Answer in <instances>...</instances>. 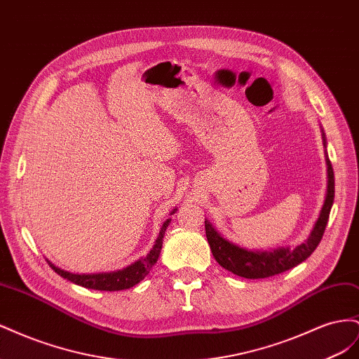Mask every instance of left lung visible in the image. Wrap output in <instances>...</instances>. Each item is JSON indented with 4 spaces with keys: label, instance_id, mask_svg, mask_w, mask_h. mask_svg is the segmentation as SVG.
I'll return each mask as SVG.
<instances>
[{
    "label": "left lung",
    "instance_id": "left-lung-1",
    "mask_svg": "<svg viewBox=\"0 0 359 359\" xmlns=\"http://www.w3.org/2000/svg\"><path fill=\"white\" fill-rule=\"evenodd\" d=\"M323 136V145H327V140ZM327 166H328V187H327V198H325L323 206L320 210V215L314 224L311 233L306 240L297 245L295 248L281 247L274 248L271 252H252V250H245L238 247L229 241H226L219 233L214 231V227L210 222H205V233L206 240L210 243L212 256L215 257L224 269L231 271V273L244 277V278H266L277 274L285 273V271L299 265L304 262L310 255L316 250L319 245L325 227H327L330 211L334 202V170L331 166V161L327 156Z\"/></svg>",
    "mask_w": 359,
    "mask_h": 359
}]
</instances>
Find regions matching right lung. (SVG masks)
<instances>
[{"label":"right lung","instance_id":"1","mask_svg":"<svg viewBox=\"0 0 359 359\" xmlns=\"http://www.w3.org/2000/svg\"><path fill=\"white\" fill-rule=\"evenodd\" d=\"M175 211L177 210H173L172 214ZM169 223L170 220H166L163 223L157 241L154 247L151 248V252L144 259H139L137 262L132 264L121 271H115V273H103V274H72V273H67V271L53 266L52 264L50 266L62 278H67L72 281V283L83 286L86 289L114 292V290H124L128 287H133L135 285L139 283L140 280L145 278V276L149 273V269L153 268L154 264L157 262L160 250L163 245V236H165L166 227L169 226Z\"/></svg>","mask_w":359,"mask_h":359}]
</instances>
